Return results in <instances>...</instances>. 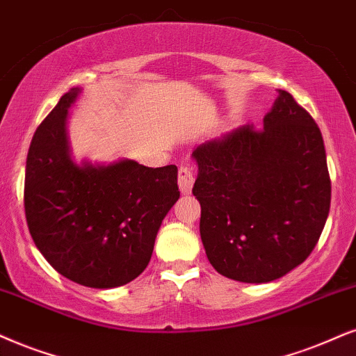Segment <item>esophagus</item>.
Segmentation results:
<instances>
[{
    "mask_svg": "<svg viewBox=\"0 0 356 356\" xmlns=\"http://www.w3.org/2000/svg\"><path fill=\"white\" fill-rule=\"evenodd\" d=\"M179 188H181L182 193H191L193 182H195V170H193L192 165H181L179 169Z\"/></svg>",
    "mask_w": 356,
    "mask_h": 356,
    "instance_id": "34e87169",
    "label": "esophagus"
}]
</instances>
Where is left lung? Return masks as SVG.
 Returning a JSON list of instances; mask_svg holds the SVG:
<instances>
[{"instance_id":"obj_1","label":"left lung","mask_w":356,"mask_h":356,"mask_svg":"<svg viewBox=\"0 0 356 356\" xmlns=\"http://www.w3.org/2000/svg\"><path fill=\"white\" fill-rule=\"evenodd\" d=\"M200 236L225 277L261 284L298 268L330 210V175L316 121L279 90L264 126H240L192 152Z\"/></svg>"}]
</instances>
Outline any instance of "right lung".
I'll use <instances>...</instances> for the list:
<instances>
[{
    "instance_id": "obj_1",
    "label": "right lung",
    "mask_w": 356,
    "mask_h": 356,
    "mask_svg": "<svg viewBox=\"0 0 356 356\" xmlns=\"http://www.w3.org/2000/svg\"><path fill=\"white\" fill-rule=\"evenodd\" d=\"M72 88L35 129L26 161L24 211L29 233L49 264L77 284L110 289L149 264L157 230L177 202V168L121 159L75 164L67 111Z\"/></svg>"
}]
</instances>
